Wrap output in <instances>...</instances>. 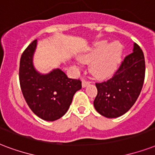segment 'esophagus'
<instances>
[{
  "label": "esophagus",
  "mask_w": 155,
  "mask_h": 155,
  "mask_svg": "<svg viewBox=\"0 0 155 155\" xmlns=\"http://www.w3.org/2000/svg\"><path fill=\"white\" fill-rule=\"evenodd\" d=\"M89 81L87 80H85V79H83L82 80V86L83 87H86V86L88 85V84H89Z\"/></svg>",
  "instance_id": "esophagus-1"
}]
</instances>
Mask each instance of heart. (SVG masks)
<instances>
[{
  "instance_id": "1",
  "label": "heart",
  "mask_w": 155,
  "mask_h": 155,
  "mask_svg": "<svg viewBox=\"0 0 155 155\" xmlns=\"http://www.w3.org/2000/svg\"><path fill=\"white\" fill-rule=\"evenodd\" d=\"M123 46L119 42L109 45L106 41H100L92 49L81 55L83 62L92 63L91 71L94 76L105 79L116 71L121 62Z\"/></svg>"
}]
</instances>
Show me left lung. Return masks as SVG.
Wrapping results in <instances>:
<instances>
[{
	"label": "left lung",
	"instance_id": "8db88e82",
	"mask_svg": "<svg viewBox=\"0 0 155 155\" xmlns=\"http://www.w3.org/2000/svg\"><path fill=\"white\" fill-rule=\"evenodd\" d=\"M145 73L144 54L135 43L133 52L125 57L113 76L106 81L96 83L97 94L93 105L97 111L107 118L125 114L140 95Z\"/></svg>",
	"mask_w": 155,
	"mask_h": 155
}]
</instances>
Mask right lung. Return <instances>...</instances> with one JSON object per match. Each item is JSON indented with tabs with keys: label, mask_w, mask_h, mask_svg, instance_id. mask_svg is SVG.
<instances>
[{
	"label": "right lung",
	"mask_w": 155,
	"mask_h": 155,
	"mask_svg": "<svg viewBox=\"0 0 155 155\" xmlns=\"http://www.w3.org/2000/svg\"><path fill=\"white\" fill-rule=\"evenodd\" d=\"M35 46L36 40L27 47L20 58V88L34 114L44 120L54 121L69 109L74 94L82 87L81 81L70 79L60 69L47 75L39 74L32 65Z\"/></svg>",
	"instance_id": "add662e5"
}]
</instances>
